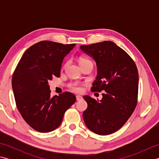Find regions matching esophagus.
Returning <instances> with one entry per match:
<instances>
[{"instance_id":"obj_1","label":"esophagus","mask_w":159,"mask_h":159,"mask_svg":"<svg viewBox=\"0 0 159 159\" xmlns=\"http://www.w3.org/2000/svg\"><path fill=\"white\" fill-rule=\"evenodd\" d=\"M83 99V97L80 96H76V100L77 101H79L80 100Z\"/></svg>"}]
</instances>
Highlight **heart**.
I'll use <instances>...</instances> for the list:
<instances>
[{"mask_svg":"<svg viewBox=\"0 0 159 159\" xmlns=\"http://www.w3.org/2000/svg\"><path fill=\"white\" fill-rule=\"evenodd\" d=\"M88 61H90L88 59L85 58V57H80L79 59V64H81V63H85V62H88ZM70 89L75 92H80V91H81V88H80L79 86H78L76 85H71Z\"/></svg>","mask_w":159,"mask_h":159,"instance_id":"b5f03b06","label":"heart"}]
</instances>
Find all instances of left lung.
<instances>
[{
  "instance_id": "1",
  "label": "left lung",
  "mask_w": 159,
  "mask_h": 159,
  "mask_svg": "<svg viewBox=\"0 0 159 159\" xmlns=\"http://www.w3.org/2000/svg\"><path fill=\"white\" fill-rule=\"evenodd\" d=\"M96 62L98 75L92 92H104L97 101L89 96L83 116L87 127L100 135L112 134L122 127L137 103L139 74L133 59L111 41L80 46Z\"/></svg>"
}]
</instances>
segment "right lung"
Here are the masks:
<instances>
[{
  "label": "right lung",
  "instance_id": "right-lung-1",
  "mask_svg": "<svg viewBox=\"0 0 159 159\" xmlns=\"http://www.w3.org/2000/svg\"><path fill=\"white\" fill-rule=\"evenodd\" d=\"M51 41L35 43L26 50L12 76L16 104L25 121L40 133L59 126L66 111L76 102L73 93L50 97L48 80L59 77L63 60L75 46Z\"/></svg>",
  "mask_w": 159,
  "mask_h": 159
}]
</instances>
